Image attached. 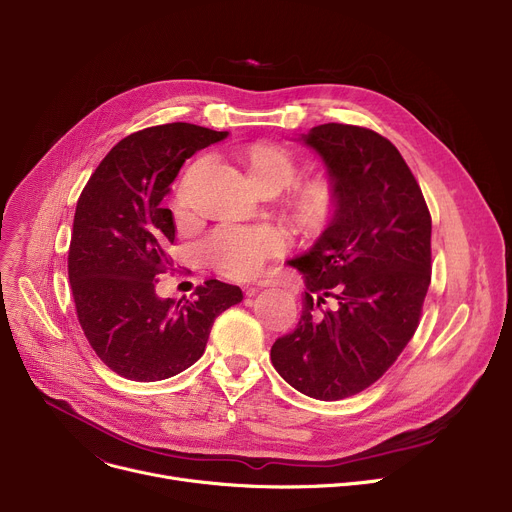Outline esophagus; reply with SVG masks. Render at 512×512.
Segmentation results:
<instances>
[{
    "label": "esophagus",
    "instance_id": "1",
    "mask_svg": "<svg viewBox=\"0 0 512 512\" xmlns=\"http://www.w3.org/2000/svg\"><path fill=\"white\" fill-rule=\"evenodd\" d=\"M274 282L271 280H259L257 284H253V286H247V294H255L259 288H267V286H271Z\"/></svg>",
    "mask_w": 512,
    "mask_h": 512
}]
</instances>
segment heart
<instances>
[{"label":"heart","mask_w":512,"mask_h":512,"mask_svg":"<svg viewBox=\"0 0 512 512\" xmlns=\"http://www.w3.org/2000/svg\"><path fill=\"white\" fill-rule=\"evenodd\" d=\"M238 160L245 166L249 183L257 191L278 193L288 187L296 177L294 156L271 142H255L238 154ZM203 166L201 160L189 166L177 197L175 208L179 212L187 206V185ZM288 216L294 226L304 234H321L337 212V191L329 179H311L296 185L286 201ZM284 249V236L276 228L255 226L218 228L203 245V257L218 271V274L232 280H247L259 274L265 259L278 255Z\"/></svg>","instance_id":"obj_1"}]
</instances>
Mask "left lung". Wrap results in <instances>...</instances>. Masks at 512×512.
<instances>
[{
	"label": "left lung",
	"instance_id": "left-lung-1",
	"mask_svg": "<svg viewBox=\"0 0 512 512\" xmlns=\"http://www.w3.org/2000/svg\"><path fill=\"white\" fill-rule=\"evenodd\" d=\"M298 142L321 158L337 212L311 249L288 259L306 292L271 362L296 391L337 401L379 381L416 333L432 222L410 166L383 135L325 123Z\"/></svg>",
	"mask_w": 512,
	"mask_h": 512
}]
</instances>
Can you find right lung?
I'll use <instances>...</instances> for the list:
<instances>
[{
  "label": "right lung",
  "mask_w": 512,
  "mask_h": 512,
  "mask_svg": "<svg viewBox=\"0 0 512 512\" xmlns=\"http://www.w3.org/2000/svg\"><path fill=\"white\" fill-rule=\"evenodd\" d=\"M226 138L228 131L191 123L131 133L78 199L67 274L86 339L119 377H175L201 358L216 317L243 300L241 288L218 280L199 286L193 300L156 294L177 230L162 199L187 158Z\"/></svg>",
  "instance_id": "1"
}]
</instances>
